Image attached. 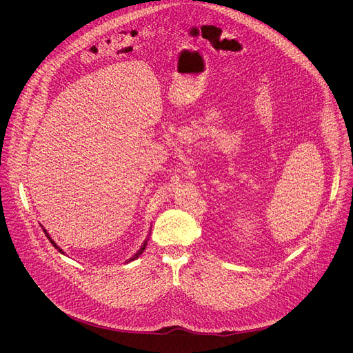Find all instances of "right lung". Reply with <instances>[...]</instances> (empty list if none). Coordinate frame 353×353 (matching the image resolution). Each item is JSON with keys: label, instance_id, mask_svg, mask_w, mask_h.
Listing matches in <instances>:
<instances>
[{"label": "right lung", "instance_id": "1", "mask_svg": "<svg viewBox=\"0 0 353 353\" xmlns=\"http://www.w3.org/2000/svg\"><path fill=\"white\" fill-rule=\"evenodd\" d=\"M43 232H44V234H46V236H47V239H48V240H50V243H52V244H53V245H54V247H56V248H57V250H59V251H60V253H63V254H64V251H63V250H61V248H60V247H59V245H57V244H56V243H54V240H53V239H52V237H50V236H48V233H47V230H46V229H43ZM145 247H146V241H145V243H143V244H142V247H141V248H139V250H138V253H137V254H135V256H134V257H131V259H130V261H132V260H135V259H138V257H139V256H141V254H142V253H143V250H145Z\"/></svg>", "mask_w": 353, "mask_h": 353}]
</instances>
